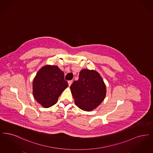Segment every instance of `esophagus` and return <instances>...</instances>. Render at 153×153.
<instances>
[{
  "label": "esophagus",
  "instance_id": "obj_1",
  "mask_svg": "<svg viewBox=\"0 0 153 153\" xmlns=\"http://www.w3.org/2000/svg\"><path fill=\"white\" fill-rule=\"evenodd\" d=\"M72 83V80H71V81H68V85H69V87H70V86L71 85Z\"/></svg>",
  "mask_w": 153,
  "mask_h": 153
}]
</instances>
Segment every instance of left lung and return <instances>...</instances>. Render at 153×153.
<instances>
[{"mask_svg":"<svg viewBox=\"0 0 153 153\" xmlns=\"http://www.w3.org/2000/svg\"><path fill=\"white\" fill-rule=\"evenodd\" d=\"M75 104L81 109L92 111L104 100L106 85L100 74L95 70L82 69L79 79L71 85Z\"/></svg>","mask_w":153,"mask_h":153,"instance_id":"obj_1","label":"left lung"}]
</instances>
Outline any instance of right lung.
Masks as SVG:
<instances>
[{
    "label": "right lung",
    "mask_w": 153,
    "mask_h": 153,
    "mask_svg": "<svg viewBox=\"0 0 153 153\" xmlns=\"http://www.w3.org/2000/svg\"><path fill=\"white\" fill-rule=\"evenodd\" d=\"M68 87L64 73L58 66L46 65L36 73L33 81V95L44 108L51 107L58 101L62 92Z\"/></svg>",
    "instance_id": "add662e5"
}]
</instances>
